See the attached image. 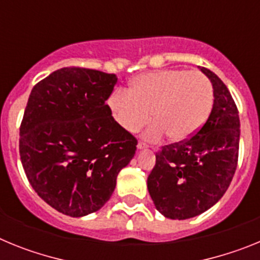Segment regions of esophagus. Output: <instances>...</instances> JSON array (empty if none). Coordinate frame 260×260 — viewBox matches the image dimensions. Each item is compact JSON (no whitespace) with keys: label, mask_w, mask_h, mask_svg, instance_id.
Masks as SVG:
<instances>
[{"label":"esophagus","mask_w":260,"mask_h":260,"mask_svg":"<svg viewBox=\"0 0 260 260\" xmlns=\"http://www.w3.org/2000/svg\"><path fill=\"white\" fill-rule=\"evenodd\" d=\"M137 147H138V150H146V148H147V144L143 143V142H139Z\"/></svg>","instance_id":"obj_1"}]
</instances>
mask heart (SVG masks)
I'll list each match as a JSON object with an SVG mask.
<instances>
[{"mask_svg":"<svg viewBox=\"0 0 260 260\" xmlns=\"http://www.w3.org/2000/svg\"><path fill=\"white\" fill-rule=\"evenodd\" d=\"M113 118L123 130L137 133L150 122L146 138L173 142L191 138L206 123L213 107L210 79L199 71L162 70L144 74L132 83L130 92L118 89L108 100Z\"/></svg>","mask_w":260,"mask_h":260,"instance_id":"obj_1","label":"heart"}]
</instances>
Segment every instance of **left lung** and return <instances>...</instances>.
<instances>
[{
    "mask_svg": "<svg viewBox=\"0 0 260 260\" xmlns=\"http://www.w3.org/2000/svg\"><path fill=\"white\" fill-rule=\"evenodd\" d=\"M213 88V107L197 134L162 147L147 187L156 210L173 220L198 216L221 199L238 161L240 117L228 87L206 68Z\"/></svg>",
    "mask_w": 260,
    "mask_h": 260,
    "instance_id": "8db88e82",
    "label": "left lung"
}]
</instances>
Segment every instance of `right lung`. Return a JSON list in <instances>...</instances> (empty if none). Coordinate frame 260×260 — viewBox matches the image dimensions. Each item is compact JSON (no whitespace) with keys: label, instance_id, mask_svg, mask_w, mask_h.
<instances>
[{"label":"right lung","instance_id":"1","mask_svg":"<svg viewBox=\"0 0 260 260\" xmlns=\"http://www.w3.org/2000/svg\"><path fill=\"white\" fill-rule=\"evenodd\" d=\"M114 74L84 68L53 71L31 91L19 128L23 169L38 195L71 217L109 201L137 139L105 104Z\"/></svg>","mask_w":260,"mask_h":260}]
</instances>
